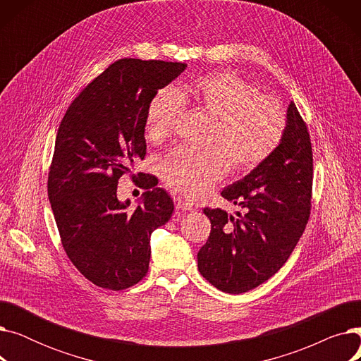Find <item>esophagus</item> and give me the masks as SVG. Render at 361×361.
<instances>
[{"instance_id":"34e87169","label":"esophagus","mask_w":361,"mask_h":361,"mask_svg":"<svg viewBox=\"0 0 361 361\" xmlns=\"http://www.w3.org/2000/svg\"><path fill=\"white\" fill-rule=\"evenodd\" d=\"M174 204H176V209L185 212V211H193V206L190 203H187L181 199H174Z\"/></svg>"}]
</instances>
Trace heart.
Wrapping results in <instances>:
<instances>
[{
	"label": "heart",
	"instance_id": "obj_1",
	"mask_svg": "<svg viewBox=\"0 0 361 361\" xmlns=\"http://www.w3.org/2000/svg\"><path fill=\"white\" fill-rule=\"evenodd\" d=\"M183 102L212 117L204 142L209 149H177L159 162L162 181L188 199L203 196L225 176L228 165L233 173L257 168L286 135L287 116L278 99L263 97L257 86L233 71H215L152 98L145 120L152 142L159 143L173 135Z\"/></svg>",
	"mask_w": 361,
	"mask_h": 361
}]
</instances>
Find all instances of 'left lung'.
Masks as SVG:
<instances>
[{"label": "left lung", "instance_id": "obj_1", "mask_svg": "<svg viewBox=\"0 0 361 361\" xmlns=\"http://www.w3.org/2000/svg\"><path fill=\"white\" fill-rule=\"evenodd\" d=\"M313 154L307 126L291 101L274 154L221 196L241 206L228 215L204 207L211 234L197 253L199 272L224 293H247L275 275L305 231L312 209Z\"/></svg>", "mask_w": 361, "mask_h": 361}]
</instances>
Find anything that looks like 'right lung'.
I'll return each mask as SVG.
<instances>
[{"label": "right lung", "instance_id": "right-lung-1", "mask_svg": "<svg viewBox=\"0 0 361 361\" xmlns=\"http://www.w3.org/2000/svg\"><path fill=\"white\" fill-rule=\"evenodd\" d=\"M187 64L123 59L112 63L75 98L56 133L48 197L63 247L94 286L121 291L149 269L150 234L173 215V199L154 176L133 174L145 159L147 105ZM130 173L147 192L130 210L116 197Z\"/></svg>", "mask_w": 361, "mask_h": 361}]
</instances>
